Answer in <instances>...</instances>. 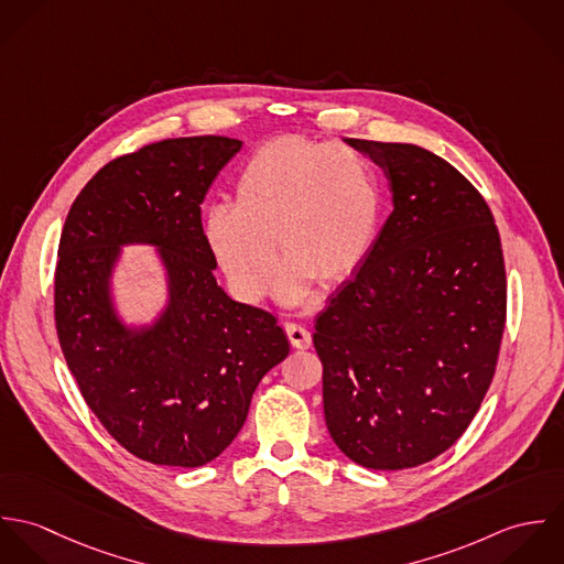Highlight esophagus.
<instances>
[{
    "label": "esophagus",
    "mask_w": 564,
    "mask_h": 564,
    "mask_svg": "<svg viewBox=\"0 0 564 564\" xmlns=\"http://www.w3.org/2000/svg\"><path fill=\"white\" fill-rule=\"evenodd\" d=\"M286 336H289V340L295 349H308L313 345V334L300 323H289L286 325Z\"/></svg>",
    "instance_id": "obj_1"
}]
</instances>
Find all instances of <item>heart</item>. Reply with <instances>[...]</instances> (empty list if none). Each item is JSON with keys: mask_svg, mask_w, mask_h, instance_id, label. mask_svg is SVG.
Masks as SVG:
<instances>
[{"mask_svg": "<svg viewBox=\"0 0 564 564\" xmlns=\"http://www.w3.org/2000/svg\"><path fill=\"white\" fill-rule=\"evenodd\" d=\"M380 210L378 173L365 154L340 143L280 137L242 164L235 206L208 208L204 237L245 302L267 293L278 242L286 258L278 297L297 304L313 280L340 282L365 260Z\"/></svg>", "mask_w": 564, "mask_h": 564, "instance_id": "1", "label": "heart"}]
</instances>
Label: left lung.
Segmentation results:
<instances>
[{"label":"left lung","instance_id":"8db88e82","mask_svg":"<svg viewBox=\"0 0 564 564\" xmlns=\"http://www.w3.org/2000/svg\"><path fill=\"white\" fill-rule=\"evenodd\" d=\"M384 169L393 213L317 317L323 412L338 449L398 471L449 449L480 410L506 323L492 213L441 156L345 139Z\"/></svg>","mask_w":564,"mask_h":564}]
</instances>
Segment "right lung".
<instances>
[{
  "mask_svg": "<svg viewBox=\"0 0 564 564\" xmlns=\"http://www.w3.org/2000/svg\"><path fill=\"white\" fill-rule=\"evenodd\" d=\"M239 139H166L101 166L67 215L54 278L56 332L82 398L141 460L202 467L241 432L258 382L289 356L278 319L228 297L202 202ZM154 243L170 300L128 328L109 278L121 243Z\"/></svg>",
  "mask_w": 564,
  "mask_h": 564,
  "instance_id": "right-lung-1",
  "label": "right lung"
}]
</instances>
